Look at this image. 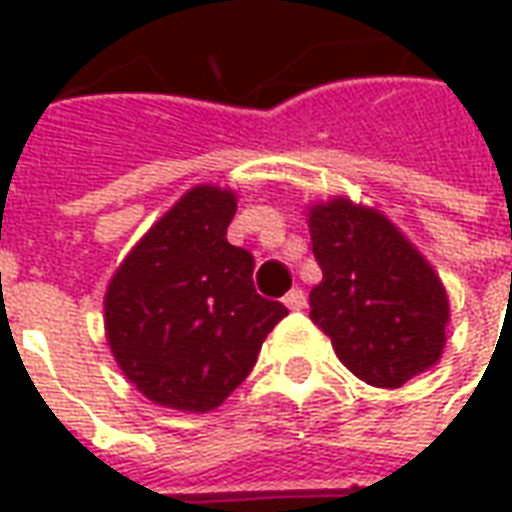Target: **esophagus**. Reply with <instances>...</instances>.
<instances>
[{"mask_svg":"<svg viewBox=\"0 0 512 512\" xmlns=\"http://www.w3.org/2000/svg\"><path fill=\"white\" fill-rule=\"evenodd\" d=\"M285 307H288V310H304V307H307V296H304V290H299V288H293V290H288V296H285Z\"/></svg>","mask_w":512,"mask_h":512,"instance_id":"34e87169","label":"esophagus"}]
</instances>
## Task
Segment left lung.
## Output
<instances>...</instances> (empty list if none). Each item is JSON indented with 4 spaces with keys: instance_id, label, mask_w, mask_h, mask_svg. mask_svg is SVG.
I'll use <instances>...</instances> for the list:
<instances>
[{
    "instance_id": "1",
    "label": "left lung",
    "mask_w": 512,
    "mask_h": 512,
    "mask_svg": "<svg viewBox=\"0 0 512 512\" xmlns=\"http://www.w3.org/2000/svg\"><path fill=\"white\" fill-rule=\"evenodd\" d=\"M323 271L310 318L332 337L356 378L397 389L436 365L447 343L450 299L425 255L376 208L332 197L307 208Z\"/></svg>"
}]
</instances>
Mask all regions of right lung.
Segmentation results:
<instances>
[{"label": "right lung", "instance_id": "right-lung-1", "mask_svg": "<svg viewBox=\"0 0 512 512\" xmlns=\"http://www.w3.org/2000/svg\"><path fill=\"white\" fill-rule=\"evenodd\" d=\"M238 194L189 189L117 266L104 296L106 343L131 384L158 406H222L288 310L257 296L255 257L227 241Z\"/></svg>", "mask_w": 512, "mask_h": 512}]
</instances>
